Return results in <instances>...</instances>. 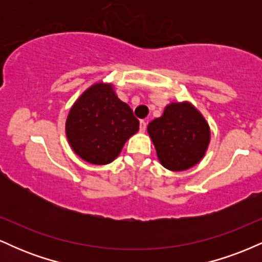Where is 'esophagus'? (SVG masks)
Returning <instances> with one entry per match:
<instances>
[{
  "label": "esophagus",
  "mask_w": 262,
  "mask_h": 262,
  "mask_svg": "<svg viewBox=\"0 0 262 262\" xmlns=\"http://www.w3.org/2000/svg\"><path fill=\"white\" fill-rule=\"evenodd\" d=\"M145 129H146V122L140 121V132H145Z\"/></svg>",
  "instance_id": "obj_1"
}]
</instances>
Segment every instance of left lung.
Masks as SVG:
<instances>
[{
	"label": "left lung",
	"instance_id": "obj_1",
	"mask_svg": "<svg viewBox=\"0 0 262 262\" xmlns=\"http://www.w3.org/2000/svg\"><path fill=\"white\" fill-rule=\"evenodd\" d=\"M158 158L166 169L183 171L200 162L209 144V127L192 104L171 103L148 125Z\"/></svg>",
	"mask_w": 262,
	"mask_h": 262
}]
</instances>
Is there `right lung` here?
Wrapping results in <instances>:
<instances>
[{"mask_svg": "<svg viewBox=\"0 0 262 262\" xmlns=\"http://www.w3.org/2000/svg\"><path fill=\"white\" fill-rule=\"evenodd\" d=\"M139 129V121L111 85L96 83L76 101L66 121V137L81 159L106 165Z\"/></svg>", "mask_w": 262, "mask_h": 262, "instance_id": "obj_1", "label": "right lung"}]
</instances>
